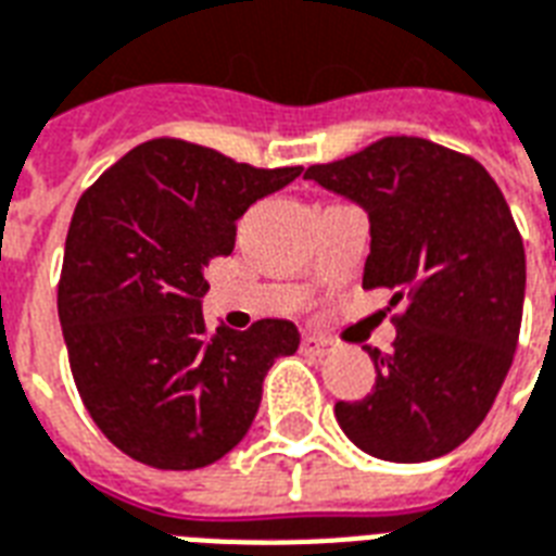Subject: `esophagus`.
Here are the masks:
<instances>
[{
	"mask_svg": "<svg viewBox=\"0 0 556 556\" xmlns=\"http://www.w3.org/2000/svg\"><path fill=\"white\" fill-rule=\"evenodd\" d=\"M301 348H304V354L327 356L333 351V342L325 337H318V333H304V337H301Z\"/></svg>",
	"mask_w": 556,
	"mask_h": 556,
	"instance_id": "1",
	"label": "esophagus"
}]
</instances>
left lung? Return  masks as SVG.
Masks as SVG:
<instances>
[{
  "instance_id": "left-lung-1",
  "label": "left lung",
  "mask_w": 556,
  "mask_h": 556,
  "mask_svg": "<svg viewBox=\"0 0 556 556\" xmlns=\"http://www.w3.org/2000/svg\"><path fill=\"white\" fill-rule=\"evenodd\" d=\"M304 176L368 211L363 287L406 301L394 348H368L371 394L333 408L342 432L382 462L453 453L488 417L519 342L525 247L505 197L481 162L417 136Z\"/></svg>"
}]
</instances>
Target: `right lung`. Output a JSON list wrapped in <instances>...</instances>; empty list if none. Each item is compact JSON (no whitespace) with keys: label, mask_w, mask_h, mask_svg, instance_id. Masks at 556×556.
<instances>
[{"label":"right lung","mask_w":556,"mask_h":556,"mask_svg":"<svg viewBox=\"0 0 556 556\" xmlns=\"http://www.w3.org/2000/svg\"><path fill=\"white\" fill-rule=\"evenodd\" d=\"M301 167H255L193 141L150 139L77 200L58 313L77 394L94 426L136 462L197 470L235 450L261 406L275 356L299 330L261 318L208 330L202 269L231 255L252 202Z\"/></svg>","instance_id":"right-lung-1"}]
</instances>
